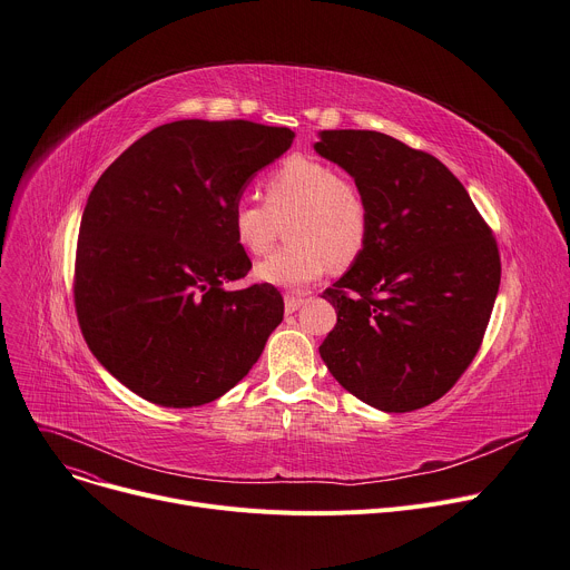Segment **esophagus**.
Segmentation results:
<instances>
[{
	"instance_id": "34e87169",
	"label": "esophagus",
	"mask_w": 570,
	"mask_h": 570,
	"mask_svg": "<svg viewBox=\"0 0 570 570\" xmlns=\"http://www.w3.org/2000/svg\"><path fill=\"white\" fill-rule=\"evenodd\" d=\"M305 297H297V295H286L284 297V307H286V314H293V312H297L302 305H305Z\"/></svg>"
}]
</instances>
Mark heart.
Here are the masks:
<instances>
[{
    "label": "heart",
    "mask_w": 570,
    "mask_h": 570,
    "mask_svg": "<svg viewBox=\"0 0 570 570\" xmlns=\"http://www.w3.org/2000/svg\"><path fill=\"white\" fill-rule=\"evenodd\" d=\"M263 204L238 199L232 208L234 240L247 254H265L286 224V247L256 265V277L284 288H305L334 261L351 265L366 247L371 208L362 187L323 160L291 156L261 180Z\"/></svg>",
    "instance_id": "1"
}]
</instances>
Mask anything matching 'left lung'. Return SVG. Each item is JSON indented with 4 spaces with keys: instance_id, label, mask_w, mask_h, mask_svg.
Instances as JSON below:
<instances>
[{
    "instance_id": "8db88e82",
    "label": "left lung",
    "mask_w": 570,
    "mask_h": 570,
    "mask_svg": "<svg viewBox=\"0 0 570 570\" xmlns=\"http://www.w3.org/2000/svg\"><path fill=\"white\" fill-rule=\"evenodd\" d=\"M314 148L355 178L371 208L364 252L323 293L336 325L321 357L377 410L424 407L481 348L502 277L498 240L426 150L375 130H323Z\"/></svg>"
}]
</instances>
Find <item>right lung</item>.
<instances>
[{"mask_svg":"<svg viewBox=\"0 0 570 570\" xmlns=\"http://www.w3.org/2000/svg\"><path fill=\"white\" fill-rule=\"evenodd\" d=\"M295 132L187 119L146 132L94 185L72 295L96 360L137 396L195 407L238 385L284 318L273 284L226 291L252 261L232 208Z\"/></svg>","mask_w":570,"mask_h":570,"instance_id":"1","label":"right lung"}]
</instances>
